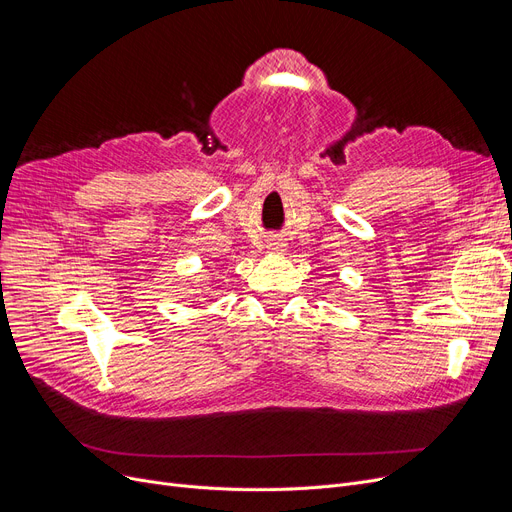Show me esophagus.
<instances>
[{
    "instance_id": "1",
    "label": "esophagus",
    "mask_w": 512,
    "mask_h": 512,
    "mask_svg": "<svg viewBox=\"0 0 512 512\" xmlns=\"http://www.w3.org/2000/svg\"><path fill=\"white\" fill-rule=\"evenodd\" d=\"M282 247H284V242L282 240H270V242H267V249H270V251H282Z\"/></svg>"
}]
</instances>
